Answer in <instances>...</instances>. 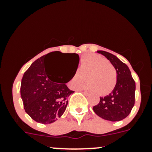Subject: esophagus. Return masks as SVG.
Here are the masks:
<instances>
[{
	"label": "esophagus",
	"instance_id": "obj_1",
	"mask_svg": "<svg viewBox=\"0 0 152 152\" xmlns=\"http://www.w3.org/2000/svg\"><path fill=\"white\" fill-rule=\"evenodd\" d=\"M82 93L84 94L85 96H88V95H89V94H88V92H86V91H83V92H82Z\"/></svg>",
	"mask_w": 152,
	"mask_h": 152
}]
</instances>
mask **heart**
<instances>
[{
	"label": "heart",
	"instance_id": "obj_1",
	"mask_svg": "<svg viewBox=\"0 0 152 152\" xmlns=\"http://www.w3.org/2000/svg\"><path fill=\"white\" fill-rule=\"evenodd\" d=\"M94 93L105 96L114 89L117 83L116 69L106 58L96 54L82 56L78 71H75L70 79V86L74 89L81 88L85 82Z\"/></svg>",
	"mask_w": 152,
	"mask_h": 152
}]
</instances>
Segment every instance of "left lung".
Here are the masks:
<instances>
[{
	"label": "left lung",
	"mask_w": 152,
	"mask_h": 152,
	"mask_svg": "<svg viewBox=\"0 0 152 152\" xmlns=\"http://www.w3.org/2000/svg\"><path fill=\"white\" fill-rule=\"evenodd\" d=\"M97 53L106 57L116 69L117 83L114 89L109 95L100 97L99 104L93 110L99 117L111 121H118L129 116L135 102V81L131 71L124 63L116 56L98 50Z\"/></svg>",
	"instance_id": "obj_1"
}]
</instances>
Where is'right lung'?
I'll use <instances>...</instances> for the list:
<instances>
[{
    "label": "right lung",
    "mask_w": 152,
    "mask_h": 152,
    "mask_svg": "<svg viewBox=\"0 0 152 152\" xmlns=\"http://www.w3.org/2000/svg\"><path fill=\"white\" fill-rule=\"evenodd\" d=\"M63 56L69 59L76 70L79 56L77 53L54 51L38 58L24 73L20 84V97L26 112L34 121L43 124L53 123L64 113L68 99L74 91L61 83V76H54L48 68L50 58ZM78 67V66H77Z\"/></svg>",
    "instance_id": "right-lung-1"
}]
</instances>
